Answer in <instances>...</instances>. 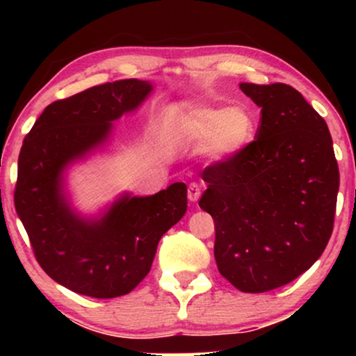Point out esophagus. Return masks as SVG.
<instances>
[{"label":"esophagus","mask_w":356,"mask_h":356,"mask_svg":"<svg viewBox=\"0 0 356 356\" xmlns=\"http://www.w3.org/2000/svg\"><path fill=\"white\" fill-rule=\"evenodd\" d=\"M187 197H189V201L192 204L197 202L199 197H201V186L195 182L189 184V187H187Z\"/></svg>","instance_id":"34e87169"}]
</instances>
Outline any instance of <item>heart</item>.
Instances as JSON below:
<instances>
[{
    "label": "heart",
    "mask_w": 356,
    "mask_h": 356,
    "mask_svg": "<svg viewBox=\"0 0 356 356\" xmlns=\"http://www.w3.org/2000/svg\"><path fill=\"white\" fill-rule=\"evenodd\" d=\"M257 120L243 105H204L179 113L169 124L172 140L187 147H202L216 164H227L241 157L254 142Z\"/></svg>",
    "instance_id": "b5f03b06"
}]
</instances>
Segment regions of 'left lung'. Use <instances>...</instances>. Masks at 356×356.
Returning <instances> with one entry per match:
<instances>
[{
  "mask_svg": "<svg viewBox=\"0 0 356 356\" xmlns=\"http://www.w3.org/2000/svg\"><path fill=\"white\" fill-rule=\"evenodd\" d=\"M261 108L256 140L202 172L199 206L214 219L219 273L244 293L291 283L333 231L340 172L326 122L286 83H239Z\"/></svg>",
  "mask_w": 356,
  "mask_h": 356,
  "instance_id": "1",
  "label": "left lung"
}]
</instances>
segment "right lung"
Returning a JSON list of instances; mask_svg holds the SVG:
<instances>
[{"label": "right lung", "mask_w": 356, "mask_h": 356, "mask_svg": "<svg viewBox=\"0 0 356 356\" xmlns=\"http://www.w3.org/2000/svg\"><path fill=\"white\" fill-rule=\"evenodd\" d=\"M154 85L118 80L56 100L23 140L15 207L36 261L53 281L79 295L117 298L149 275L157 244L187 211V186L154 195L122 192L97 214L72 201L73 165L107 147L113 122L140 108Z\"/></svg>", "instance_id": "obj_1"}]
</instances>
